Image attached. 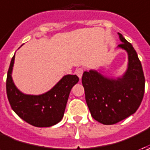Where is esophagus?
Returning <instances> with one entry per match:
<instances>
[{"instance_id":"esophagus-1","label":"esophagus","mask_w":150,"mask_h":150,"mask_svg":"<svg viewBox=\"0 0 150 150\" xmlns=\"http://www.w3.org/2000/svg\"><path fill=\"white\" fill-rule=\"evenodd\" d=\"M83 68H82V67H80V68H78L77 70H76V74L78 75V77L80 79L82 78V76H83Z\"/></svg>"}]
</instances>
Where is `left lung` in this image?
Instances as JSON below:
<instances>
[{"label": "left lung", "mask_w": 150, "mask_h": 150, "mask_svg": "<svg viewBox=\"0 0 150 150\" xmlns=\"http://www.w3.org/2000/svg\"><path fill=\"white\" fill-rule=\"evenodd\" d=\"M118 47L128 53V68L121 78H109L96 70L84 72L82 83L92 117L101 124H117L134 114L144 93L145 79L137 52L122 34Z\"/></svg>", "instance_id": "8db88e82"}]
</instances>
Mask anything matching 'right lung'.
<instances>
[{
  "label": "right lung",
  "instance_id": "add662e5",
  "mask_svg": "<svg viewBox=\"0 0 150 150\" xmlns=\"http://www.w3.org/2000/svg\"><path fill=\"white\" fill-rule=\"evenodd\" d=\"M15 55L11 61L6 78V94L11 108L21 119L35 127H51L63 118L72 88L79 78L66 75L54 87L41 95L24 94L13 83L11 72Z\"/></svg>",
  "mask_w": 150,
  "mask_h": 150
}]
</instances>
